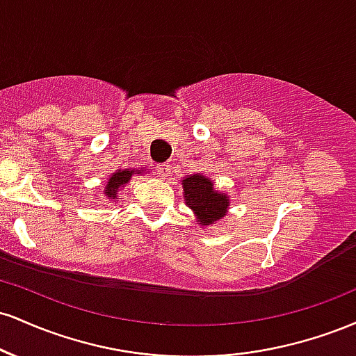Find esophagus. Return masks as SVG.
Instances as JSON below:
<instances>
[{"instance_id": "34e87169", "label": "esophagus", "mask_w": 356, "mask_h": 356, "mask_svg": "<svg viewBox=\"0 0 356 356\" xmlns=\"http://www.w3.org/2000/svg\"><path fill=\"white\" fill-rule=\"evenodd\" d=\"M155 169V172L159 174V177H167V175H169V172H170V165L169 164H157L154 167Z\"/></svg>"}]
</instances>
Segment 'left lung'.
Returning <instances> with one entry per match:
<instances>
[{
    "label": "left lung",
    "instance_id": "1",
    "mask_svg": "<svg viewBox=\"0 0 356 356\" xmlns=\"http://www.w3.org/2000/svg\"><path fill=\"white\" fill-rule=\"evenodd\" d=\"M184 197H186L187 206L197 214L199 222L202 226H209L226 214L229 199L224 194H219L212 189V182L204 175H191L184 179Z\"/></svg>",
    "mask_w": 356,
    "mask_h": 356
}]
</instances>
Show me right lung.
<instances>
[{"label":"right lung","mask_w":356,"mask_h":356,"mask_svg":"<svg viewBox=\"0 0 356 356\" xmlns=\"http://www.w3.org/2000/svg\"><path fill=\"white\" fill-rule=\"evenodd\" d=\"M132 172L134 170H118V172L113 174L112 177L108 179L107 189H105V195H107L108 199H115L118 187H122L124 184L129 182V179L132 177Z\"/></svg>","instance_id":"right-lung-1"}]
</instances>
